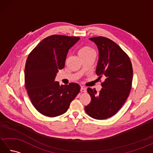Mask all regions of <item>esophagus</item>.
<instances>
[{
  "mask_svg": "<svg viewBox=\"0 0 153 153\" xmlns=\"http://www.w3.org/2000/svg\"><path fill=\"white\" fill-rule=\"evenodd\" d=\"M80 91H81V92L84 93V92H86V91H87V89L85 88V87H83V86H82V87H81Z\"/></svg>",
  "mask_w": 153,
  "mask_h": 153,
  "instance_id": "esophagus-1",
  "label": "esophagus"
}]
</instances>
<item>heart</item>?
Here are the masks:
<instances>
[{
	"instance_id": "b5f03b06",
	"label": "heart",
	"mask_w": 153,
	"mask_h": 153,
	"mask_svg": "<svg viewBox=\"0 0 153 153\" xmlns=\"http://www.w3.org/2000/svg\"><path fill=\"white\" fill-rule=\"evenodd\" d=\"M93 53H95V51H94L91 47H90L89 46H84L82 47L79 51V54L81 58Z\"/></svg>"
}]
</instances>
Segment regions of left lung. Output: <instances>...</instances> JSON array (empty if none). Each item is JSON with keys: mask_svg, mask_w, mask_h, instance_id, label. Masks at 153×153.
I'll list each match as a JSON object with an SVG mask.
<instances>
[{"mask_svg": "<svg viewBox=\"0 0 153 153\" xmlns=\"http://www.w3.org/2000/svg\"><path fill=\"white\" fill-rule=\"evenodd\" d=\"M89 39L99 49L96 74L99 79H105L99 93L87 89L91 100L85 110L94 119L105 120L118 112L128 99L132 84V64L128 55L110 39L100 36Z\"/></svg>", "mask_w": 153, "mask_h": 153, "instance_id": "8db88e82", "label": "left lung"}]
</instances>
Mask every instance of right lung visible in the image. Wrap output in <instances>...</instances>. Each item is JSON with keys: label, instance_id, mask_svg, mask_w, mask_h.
I'll list each match as a JSON object with an SVG mask.
<instances>
[{"label": "right lung", "instance_id": "right-lung-1", "mask_svg": "<svg viewBox=\"0 0 153 153\" xmlns=\"http://www.w3.org/2000/svg\"><path fill=\"white\" fill-rule=\"evenodd\" d=\"M79 39L78 37L51 35L29 54L25 66V86L31 102L41 114H63L79 93V84L60 85L54 82L58 70L65 66L68 51Z\"/></svg>", "mask_w": 153, "mask_h": 153}]
</instances>
